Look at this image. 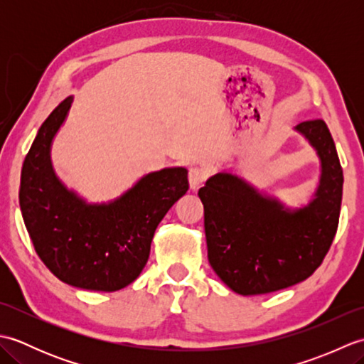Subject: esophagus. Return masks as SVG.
<instances>
[{"label": "esophagus", "mask_w": 364, "mask_h": 364, "mask_svg": "<svg viewBox=\"0 0 364 364\" xmlns=\"http://www.w3.org/2000/svg\"><path fill=\"white\" fill-rule=\"evenodd\" d=\"M206 180V172L202 167H191L189 170V186L192 191H197Z\"/></svg>", "instance_id": "esophagus-1"}]
</instances>
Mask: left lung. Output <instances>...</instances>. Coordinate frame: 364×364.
<instances>
[{
	"label": "left lung",
	"instance_id": "8db88e82",
	"mask_svg": "<svg viewBox=\"0 0 364 364\" xmlns=\"http://www.w3.org/2000/svg\"><path fill=\"white\" fill-rule=\"evenodd\" d=\"M294 129L321 159L319 186L306 206L289 210L228 172L213 175L198 191L208 259L220 280L241 296L306 280L322 264L336 235L344 176L333 137L321 119Z\"/></svg>",
	"mask_w": 364,
	"mask_h": 364
}]
</instances>
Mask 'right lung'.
Instances as JSON below:
<instances>
[{
    "label": "right lung",
    "mask_w": 364,
    "mask_h": 364,
    "mask_svg": "<svg viewBox=\"0 0 364 364\" xmlns=\"http://www.w3.org/2000/svg\"><path fill=\"white\" fill-rule=\"evenodd\" d=\"M73 97L54 109L21 168L20 208L38 258L75 288L112 292L133 283L146 264L154 230L189 189L188 170L168 167L142 176L109 203H87L67 189L51 166V144Z\"/></svg>",
    "instance_id": "1"
}]
</instances>
